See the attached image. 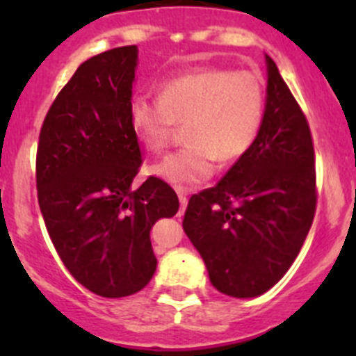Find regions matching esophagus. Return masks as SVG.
Here are the masks:
<instances>
[{
  "instance_id": "34e87169",
  "label": "esophagus",
  "mask_w": 356,
  "mask_h": 356,
  "mask_svg": "<svg viewBox=\"0 0 356 356\" xmlns=\"http://www.w3.org/2000/svg\"><path fill=\"white\" fill-rule=\"evenodd\" d=\"M177 196H179V203H181V213H182V211L186 210V207H188V195H186L184 191H179Z\"/></svg>"
}]
</instances>
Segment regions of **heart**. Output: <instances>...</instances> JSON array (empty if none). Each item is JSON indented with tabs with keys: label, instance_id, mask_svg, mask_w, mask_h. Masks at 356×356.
Masks as SVG:
<instances>
[{
	"label": "heart",
	"instance_id": "obj_1",
	"mask_svg": "<svg viewBox=\"0 0 356 356\" xmlns=\"http://www.w3.org/2000/svg\"><path fill=\"white\" fill-rule=\"evenodd\" d=\"M129 124L153 153L167 148L175 124H186V148L153 163L149 172L177 189H193L220 163L250 152L265 117V88L258 75L208 67L175 75L161 84L158 99L134 96Z\"/></svg>",
	"mask_w": 356,
	"mask_h": 356
}]
</instances>
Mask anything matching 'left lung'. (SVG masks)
<instances>
[{"label": "left lung", "mask_w": 356, "mask_h": 356, "mask_svg": "<svg viewBox=\"0 0 356 356\" xmlns=\"http://www.w3.org/2000/svg\"><path fill=\"white\" fill-rule=\"evenodd\" d=\"M260 134L215 188L191 196L182 227L210 282L234 298L264 294L293 265L317 207L310 127L270 56Z\"/></svg>", "instance_id": "left-lung-1"}]
</instances>
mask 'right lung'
Masks as SVG:
<instances>
[{"instance_id": "add662e5", "label": "right lung", "mask_w": 356, "mask_h": 356, "mask_svg": "<svg viewBox=\"0 0 356 356\" xmlns=\"http://www.w3.org/2000/svg\"><path fill=\"white\" fill-rule=\"evenodd\" d=\"M138 46L86 60L49 106L35 156L38 200L56 253L103 298L138 293L156 270L149 231L179 200L158 177L138 189L143 163L129 124Z\"/></svg>"}]
</instances>
